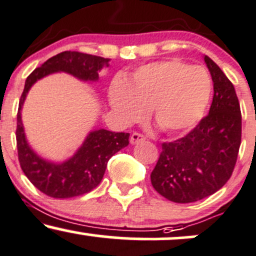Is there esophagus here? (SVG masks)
<instances>
[{"label":"esophagus","instance_id":"1","mask_svg":"<svg viewBox=\"0 0 256 256\" xmlns=\"http://www.w3.org/2000/svg\"><path fill=\"white\" fill-rule=\"evenodd\" d=\"M146 140V138L144 134H138V132H134V134H132L131 137H130L131 144H136V143L143 142V140Z\"/></svg>","mask_w":256,"mask_h":256}]
</instances>
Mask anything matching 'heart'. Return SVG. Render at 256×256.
Returning <instances> with one entry per match:
<instances>
[{
	"label": "heart",
	"mask_w": 256,
	"mask_h": 256,
	"mask_svg": "<svg viewBox=\"0 0 256 256\" xmlns=\"http://www.w3.org/2000/svg\"><path fill=\"white\" fill-rule=\"evenodd\" d=\"M212 89V79L204 67L179 60L156 61L138 67L128 80L114 79L110 102L128 124L140 122L150 108L158 128L177 134L192 128L204 116Z\"/></svg>",
	"instance_id": "heart-1"
}]
</instances>
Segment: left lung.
<instances>
[{
    "instance_id": "left-lung-1",
    "label": "left lung",
    "mask_w": 256,
    "mask_h": 256,
    "mask_svg": "<svg viewBox=\"0 0 256 256\" xmlns=\"http://www.w3.org/2000/svg\"><path fill=\"white\" fill-rule=\"evenodd\" d=\"M213 80L210 113L186 134L162 143L150 180L161 196L190 204L212 195L234 172L242 137V116L236 91L210 58L204 56Z\"/></svg>"
}]
</instances>
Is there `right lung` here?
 <instances>
[{
	"label": "right lung",
	"instance_id": "1",
	"mask_svg": "<svg viewBox=\"0 0 256 256\" xmlns=\"http://www.w3.org/2000/svg\"><path fill=\"white\" fill-rule=\"evenodd\" d=\"M110 58L79 52H62L46 60L26 78L16 116V148L20 167L40 192L54 198L84 195L101 183L108 160L128 144L130 134L112 132L104 128L91 131L83 146L71 158L61 164L44 160L26 140L22 122V107L31 86L46 76L66 72L80 80L95 82L98 72L108 66Z\"/></svg>",
	"mask_w": 256,
	"mask_h": 256
}]
</instances>
